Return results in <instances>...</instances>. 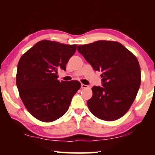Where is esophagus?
<instances>
[{"mask_svg":"<svg viewBox=\"0 0 155 155\" xmlns=\"http://www.w3.org/2000/svg\"><path fill=\"white\" fill-rule=\"evenodd\" d=\"M90 87L88 85H86V84H81V88L82 89H87Z\"/></svg>","mask_w":155,"mask_h":155,"instance_id":"esophagus-1","label":"esophagus"}]
</instances>
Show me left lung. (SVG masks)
Listing matches in <instances>:
<instances>
[{"label": "left lung", "instance_id": "left-lung-1", "mask_svg": "<svg viewBox=\"0 0 155 155\" xmlns=\"http://www.w3.org/2000/svg\"><path fill=\"white\" fill-rule=\"evenodd\" d=\"M78 51L94 71L102 72V87H93L92 98L87 102L90 111L107 121L122 117L140 86V67L136 57L121 44L111 41L80 45Z\"/></svg>", "mask_w": 155, "mask_h": 155}]
</instances>
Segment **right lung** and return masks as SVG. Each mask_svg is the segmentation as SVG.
<instances>
[{"label":"right lung","mask_w":155,"mask_h":155,"mask_svg":"<svg viewBox=\"0 0 155 155\" xmlns=\"http://www.w3.org/2000/svg\"><path fill=\"white\" fill-rule=\"evenodd\" d=\"M77 46L42 40L21 57L16 84L29 113L43 122L61 118L68 109L72 98L80 88L77 80H58V70H66Z\"/></svg>","instance_id":"right-lung-1"}]
</instances>
